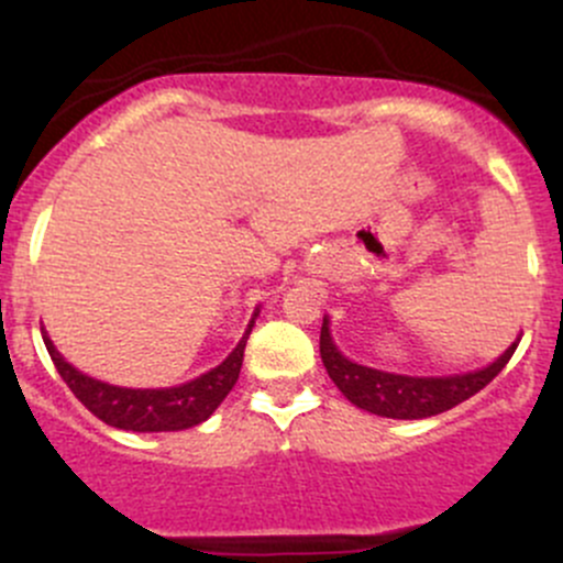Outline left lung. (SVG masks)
Wrapping results in <instances>:
<instances>
[{"instance_id":"1","label":"left lung","mask_w":563,"mask_h":563,"mask_svg":"<svg viewBox=\"0 0 563 563\" xmlns=\"http://www.w3.org/2000/svg\"><path fill=\"white\" fill-rule=\"evenodd\" d=\"M518 343L520 338L498 360H493L485 367H476V371L452 373V376H406V373L378 371V367H367L349 360L334 345L329 316H323L321 323V362L334 387L343 391L345 400L354 402L356 408L387 419H424L450 411L457 402L468 400L476 391L485 389L512 360Z\"/></svg>"}]
</instances>
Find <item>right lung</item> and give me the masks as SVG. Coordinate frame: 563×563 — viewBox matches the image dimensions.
Segmentation results:
<instances>
[{"label": "right lung", "instance_id": "add662e5", "mask_svg": "<svg viewBox=\"0 0 563 563\" xmlns=\"http://www.w3.org/2000/svg\"><path fill=\"white\" fill-rule=\"evenodd\" d=\"M261 310L255 308L250 318L245 334L236 343V349L220 362L212 371L201 373L198 378L176 387H157V389H133L117 387V384L100 382V378L87 376L78 367H73L65 356L56 351L54 340L43 329V343L59 371L62 382L70 387L73 395L89 408L98 419L119 430H133V433H172V430H187L196 424L207 422L214 413V408L225 400L240 378L242 360H245V345L253 323Z\"/></svg>", "mask_w": 563, "mask_h": 563}]
</instances>
